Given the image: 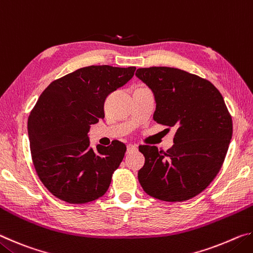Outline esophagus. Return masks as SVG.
Segmentation results:
<instances>
[{
  "instance_id": "1",
  "label": "esophagus",
  "mask_w": 253,
  "mask_h": 253,
  "mask_svg": "<svg viewBox=\"0 0 253 253\" xmlns=\"http://www.w3.org/2000/svg\"><path fill=\"white\" fill-rule=\"evenodd\" d=\"M137 149L136 145H132V144H128L127 145V152L128 153H131V152H135Z\"/></svg>"
}]
</instances>
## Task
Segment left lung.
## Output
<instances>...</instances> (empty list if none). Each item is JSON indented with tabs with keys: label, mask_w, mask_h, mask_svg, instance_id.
<instances>
[{
	"label": "left lung",
	"mask_w": 253,
	"mask_h": 253,
	"mask_svg": "<svg viewBox=\"0 0 253 253\" xmlns=\"http://www.w3.org/2000/svg\"><path fill=\"white\" fill-rule=\"evenodd\" d=\"M136 76L152 89L154 121L176 127L166 152L140 145L145 164L138 181L152 198L183 202L203 192L222 168L232 138V118L209 80L177 68H139Z\"/></svg>",
	"instance_id": "left-lung-1"
}]
</instances>
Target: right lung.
Instances as JSON below:
<instances>
[{"label": "right lung", "mask_w": 253, "mask_h": 253, "mask_svg": "<svg viewBox=\"0 0 253 253\" xmlns=\"http://www.w3.org/2000/svg\"><path fill=\"white\" fill-rule=\"evenodd\" d=\"M135 67L89 66L51 83L28 119L32 162L55 198L83 204L101 198L123 161L126 145L90 147V125L105 117L109 93L129 81Z\"/></svg>", "instance_id": "right-lung-1"}]
</instances>
